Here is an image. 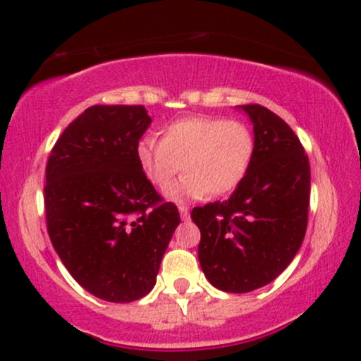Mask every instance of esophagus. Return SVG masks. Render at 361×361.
<instances>
[{
	"instance_id": "obj_1",
	"label": "esophagus",
	"mask_w": 361,
	"mask_h": 361,
	"mask_svg": "<svg viewBox=\"0 0 361 361\" xmlns=\"http://www.w3.org/2000/svg\"><path fill=\"white\" fill-rule=\"evenodd\" d=\"M178 210H180L181 219H183V221H188V219H190V209H188V207L180 205V207H178Z\"/></svg>"
}]
</instances>
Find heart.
I'll use <instances>...</instances> for the list:
<instances>
[{"label":"heart","mask_w":361,"mask_h":361,"mask_svg":"<svg viewBox=\"0 0 361 361\" xmlns=\"http://www.w3.org/2000/svg\"><path fill=\"white\" fill-rule=\"evenodd\" d=\"M255 152L252 128L224 117L180 118L161 130V140L144 137L135 149L144 176L161 192L183 166V180L168 192L176 202L234 192L250 173Z\"/></svg>","instance_id":"obj_1"}]
</instances>
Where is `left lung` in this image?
I'll return each instance as SVG.
<instances>
[{"instance_id": "8db88e82", "label": "left lung", "mask_w": 361, "mask_h": 361, "mask_svg": "<svg viewBox=\"0 0 361 361\" xmlns=\"http://www.w3.org/2000/svg\"><path fill=\"white\" fill-rule=\"evenodd\" d=\"M251 118L256 152L247 176L229 200L195 207L198 261L224 292L264 287L288 267L307 229L310 166L304 146L271 110L241 105Z\"/></svg>"}]
</instances>
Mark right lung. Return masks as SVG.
<instances>
[{
  "label": "right lung",
  "instance_id": "1",
  "mask_svg": "<svg viewBox=\"0 0 361 361\" xmlns=\"http://www.w3.org/2000/svg\"><path fill=\"white\" fill-rule=\"evenodd\" d=\"M151 126L142 105H93L54 144L45 166L47 233L73 279L98 299L151 292L180 224L137 163Z\"/></svg>",
  "mask_w": 361,
  "mask_h": 361
}]
</instances>
